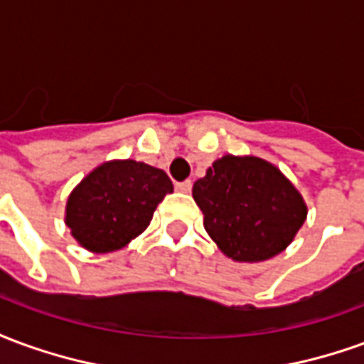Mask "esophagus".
I'll use <instances>...</instances> for the list:
<instances>
[{"label": "esophagus", "instance_id": "34e87169", "mask_svg": "<svg viewBox=\"0 0 364 364\" xmlns=\"http://www.w3.org/2000/svg\"><path fill=\"white\" fill-rule=\"evenodd\" d=\"M175 189L179 191V193H191V189H193V183L187 179V181H179L175 183Z\"/></svg>", "mask_w": 364, "mask_h": 364}]
</instances>
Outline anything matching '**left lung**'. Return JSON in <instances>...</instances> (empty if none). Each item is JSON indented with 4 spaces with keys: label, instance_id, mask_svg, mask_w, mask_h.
Returning a JSON list of instances; mask_svg holds the SVG:
<instances>
[{
    "label": "left lung",
    "instance_id": "obj_1",
    "mask_svg": "<svg viewBox=\"0 0 364 364\" xmlns=\"http://www.w3.org/2000/svg\"><path fill=\"white\" fill-rule=\"evenodd\" d=\"M205 228L228 257L271 259L296 236L306 205L292 183L265 159L224 156L193 185Z\"/></svg>",
    "mask_w": 364,
    "mask_h": 364
}]
</instances>
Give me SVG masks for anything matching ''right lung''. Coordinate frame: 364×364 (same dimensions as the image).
I'll return each instance as SVG.
<instances>
[{
    "label": "right lung",
    "mask_w": 364,
    "mask_h": 364,
    "mask_svg": "<svg viewBox=\"0 0 364 364\" xmlns=\"http://www.w3.org/2000/svg\"><path fill=\"white\" fill-rule=\"evenodd\" d=\"M171 191V179L158 167L134 159L109 161L70 195L68 228L90 252H114L148 228L154 210Z\"/></svg>",
    "instance_id": "right-lung-1"
}]
</instances>
